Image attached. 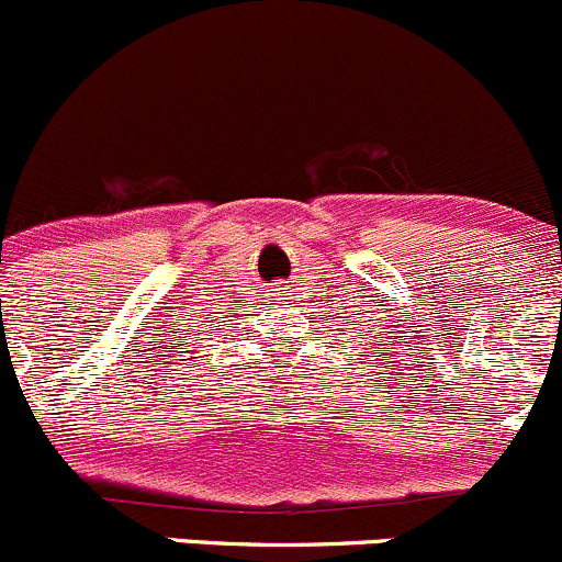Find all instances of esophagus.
<instances>
[{"mask_svg":"<svg viewBox=\"0 0 562 562\" xmlns=\"http://www.w3.org/2000/svg\"><path fill=\"white\" fill-rule=\"evenodd\" d=\"M270 292H273V294H270L273 300H289V286L283 281L276 283V289H270Z\"/></svg>","mask_w":562,"mask_h":562,"instance_id":"34e87169","label":"esophagus"}]
</instances>
